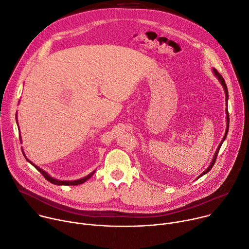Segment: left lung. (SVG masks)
<instances>
[{"instance_id": "8db88e82", "label": "left lung", "mask_w": 249, "mask_h": 249, "mask_svg": "<svg viewBox=\"0 0 249 249\" xmlns=\"http://www.w3.org/2000/svg\"><path fill=\"white\" fill-rule=\"evenodd\" d=\"M213 73H214V75L218 78V80L220 81V83H221V85L223 86V89H224V92H225V101H227V106H228V99H229V91H228V86H227V84H225V81H224V79H223V77L220 75V73H218V71L215 70V69H213ZM225 112H227V122H228V125H227V130H225V134H224V136H223V138H222V141L220 142V144H219V146H218V148L216 149V152H215V155L213 156V161H212V163H211V165L209 166V168L203 172L202 174H200L199 175V177H201V176H203L205 174H207L208 172H210L211 170H212V168L213 167V165H214V163H215V160H216V157H217V154H218V152H219V149H220V147H221V145H222V143H223V141L225 140V138H227V135H228V132H229V127H230V116H229V109L227 108L225 109Z\"/></svg>"}]
</instances>
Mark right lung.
<instances>
[{
	"label": "right lung",
	"mask_w": 249,
	"mask_h": 249,
	"mask_svg": "<svg viewBox=\"0 0 249 249\" xmlns=\"http://www.w3.org/2000/svg\"><path fill=\"white\" fill-rule=\"evenodd\" d=\"M16 119H17V115H16ZM22 154H24V153H22ZM24 156H25V154H24ZM25 158H26V159L29 161V159H28V158L25 156ZM42 176H43V178H46V179H48L49 180V182L50 183H52V184H53V185H57V186H76V185H80V184H83L84 182H86V180L88 179V178H91V176L94 174V172L93 173H91V174H90V175H88V176H86V177H84V178H80V179H76V180H66V182H65V180H58V179H55V178H52L51 176H49L46 172H44V171H42L40 168H38L37 166H36V165H34L31 161H29Z\"/></svg>",
	"instance_id": "1"
}]
</instances>
